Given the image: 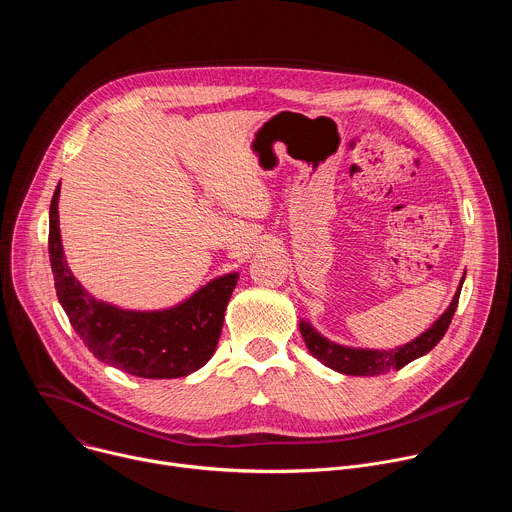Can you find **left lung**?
<instances>
[{
    "instance_id": "left-lung-1",
    "label": "left lung",
    "mask_w": 512,
    "mask_h": 512,
    "mask_svg": "<svg viewBox=\"0 0 512 512\" xmlns=\"http://www.w3.org/2000/svg\"><path fill=\"white\" fill-rule=\"evenodd\" d=\"M464 277H466V273H464ZM464 277L460 281V287L456 289L454 300L448 306V310L440 318H437L433 322V326L427 328L421 336H417L415 340H411V342H407L399 348L371 350V348L342 346V344H336V342L324 338L322 334H318L312 328V324L306 322V320L300 322V332H302L304 342L310 348L312 356H316L322 364H326V367H330L332 371H338L342 375L375 377V375H385L389 371H399L411 360L427 354L437 342L444 338V334L450 328V322L454 318V312L458 308Z\"/></svg>"
}]
</instances>
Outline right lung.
Wrapping results in <instances>:
<instances>
[{
	"label": "right lung",
	"instance_id": "right-lung-1",
	"mask_svg": "<svg viewBox=\"0 0 512 512\" xmlns=\"http://www.w3.org/2000/svg\"><path fill=\"white\" fill-rule=\"evenodd\" d=\"M60 184L50 202L48 253L56 296L95 358L141 379L186 377L208 362L221 338L239 273L216 277L186 302L156 312L121 310L93 298L64 259L58 227Z\"/></svg>",
	"mask_w": 512,
	"mask_h": 512
}]
</instances>
